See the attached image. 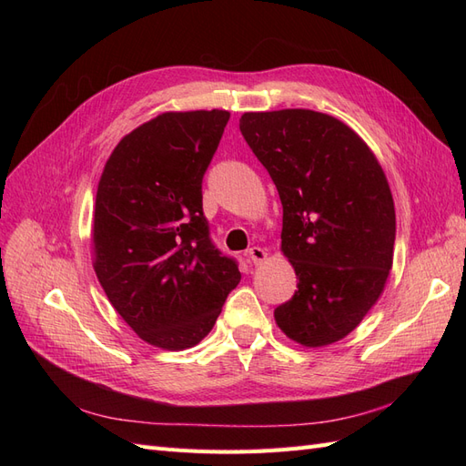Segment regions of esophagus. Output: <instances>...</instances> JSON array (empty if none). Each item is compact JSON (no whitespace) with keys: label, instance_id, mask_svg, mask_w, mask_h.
Returning <instances> with one entry per match:
<instances>
[{"label":"esophagus","instance_id":"obj_1","mask_svg":"<svg viewBox=\"0 0 466 466\" xmlns=\"http://www.w3.org/2000/svg\"><path fill=\"white\" fill-rule=\"evenodd\" d=\"M247 257H248V260L252 264L258 266V264H262L268 258V252L264 248H260V247H252V248L247 250Z\"/></svg>","mask_w":466,"mask_h":466}]
</instances>
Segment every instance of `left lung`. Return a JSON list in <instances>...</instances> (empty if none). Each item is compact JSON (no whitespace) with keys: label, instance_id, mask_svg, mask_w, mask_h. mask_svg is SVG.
Returning a JSON list of instances; mask_svg holds the SVG:
<instances>
[{"label":"left lung","instance_id":"obj_1","mask_svg":"<svg viewBox=\"0 0 466 466\" xmlns=\"http://www.w3.org/2000/svg\"><path fill=\"white\" fill-rule=\"evenodd\" d=\"M238 128L278 188L281 250L299 279L274 309L278 327L303 346L338 342L375 305L392 266L397 218L383 168L322 112H245Z\"/></svg>","mask_w":466,"mask_h":466}]
</instances>
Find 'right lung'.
I'll return each instance as SVG.
<instances>
[{"instance_id": "right-lung-1", "label": "right lung", "mask_w": 466, "mask_h": 466, "mask_svg": "<svg viewBox=\"0 0 466 466\" xmlns=\"http://www.w3.org/2000/svg\"><path fill=\"white\" fill-rule=\"evenodd\" d=\"M228 110L163 112L108 157L96 188L95 272L118 315L165 350L198 344L241 281L209 237L202 180Z\"/></svg>"}]
</instances>
